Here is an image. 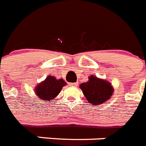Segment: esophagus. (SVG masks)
Returning <instances> with one entry per match:
<instances>
[{
    "instance_id": "34e87169",
    "label": "esophagus",
    "mask_w": 146,
    "mask_h": 146,
    "mask_svg": "<svg viewBox=\"0 0 146 146\" xmlns=\"http://www.w3.org/2000/svg\"><path fill=\"white\" fill-rule=\"evenodd\" d=\"M78 85V83H69V86H72V87H76Z\"/></svg>"
}]
</instances>
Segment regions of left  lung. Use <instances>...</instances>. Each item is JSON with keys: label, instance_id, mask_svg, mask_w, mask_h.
<instances>
[{"label": "left lung", "instance_id": "left-lung-1", "mask_svg": "<svg viewBox=\"0 0 146 146\" xmlns=\"http://www.w3.org/2000/svg\"><path fill=\"white\" fill-rule=\"evenodd\" d=\"M80 88L89 103L99 105L111 98L113 88L107 81L97 78L95 76L89 77V81L80 84Z\"/></svg>", "mask_w": 146, "mask_h": 146}]
</instances>
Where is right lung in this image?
<instances>
[{
    "mask_svg": "<svg viewBox=\"0 0 146 146\" xmlns=\"http://www.w3.org/2000/svg\"><path fill=\"white\" fill-rule=\"evenodd\" d=\"M67 84L62 78L56 79L54 76H48L35 88V92L39 98L43 101H51L59 95L61 90Z\"/></svg>",
    "mask_w": 146,
    "mask_h": 146,
    "instance_id": "right-lung-1",
    "label": "right lung"
}]
</instances>
